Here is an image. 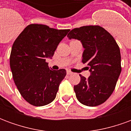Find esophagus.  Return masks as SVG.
<instances>
[{
  "instance_id": "obj_1",
  "label": "esophagus",
  "mask_w": 131,
  "mask_h": 131,
  "mask_svg": "<svg viewBox=\"0 0 131 131\" xmlns=\"http://www.w3.org/2000/svg\"><path fill=\"white\" fill-rule=\"evenodd\" d=\"M67 74H68V75H71V74H72L73 73H72L71 71H67Z\"/></svg>"
}]
</instances>
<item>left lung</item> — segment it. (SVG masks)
<instances>
[{"mask_svg":"<svg viewBox=\"0 0 131 131\" xmlns=\"http://www.w3.org/2000/svg\"><path fill=\"white\" fill-rule=\"evenodd\" d=\"M67 37L81 40L85 49L82 62L90 67L91 71L88 79L80 74V83L74 86L77 100L89 107L104 103L114 91L121 74L118 44L110 33L97 25L75 28Z\"/></svg>","mask_w":131,"mask_h":131,"instance_id":"left-lung-1","label":"left lung"}]
</instances>
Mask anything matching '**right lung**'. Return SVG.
<instances>
[{
	"label": "right lung",
	"instance_id": "right-lung-1",
	"mask_svg": "<svg viewBox=\"0 0 131 131\" xmlns=\"http://www.w3.org/2000/svg\"><path fill=\"white\" fill-rule=\"evenodd\" d=\"M69 29H55L44 24L28 25L12 47L10 65L13 78L23 98L34 106L48 104L56 97L67 71L52 70L46 62Z\"/></svg>",
	"mask_w": 131,
	"mask_h": 131
}]
</instances>
